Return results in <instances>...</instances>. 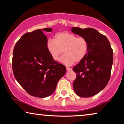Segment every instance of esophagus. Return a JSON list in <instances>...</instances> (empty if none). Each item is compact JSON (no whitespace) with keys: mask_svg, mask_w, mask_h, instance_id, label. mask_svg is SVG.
<instances>
[{"mask_svg":"<svg viewBox=\"0 0 124 124\" xmlns=\"http://www.w3.org/2000/svg\"><path fill=\"white\" fill-rule=\"evenodd\" d=\"M67 71H71V70H72V69L70 68H67Z\"/></svg>","mask_w":124,"mask_h":124,"instance_id":"obj_1","label":"esophagus"}]
</instances>
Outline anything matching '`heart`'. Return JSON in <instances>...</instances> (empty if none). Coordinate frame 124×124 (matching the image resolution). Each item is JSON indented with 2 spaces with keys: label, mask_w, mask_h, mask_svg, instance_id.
<instances>
[{
  "label": "heart",
  "mask_w": 124,
  "mask_h": 124,
  "mask_svg": "<svg viewBox=\"0 0 124 124\" xmlns=\"http://www.w3.org/2000/svg\"><path fill=\"white\" fill-rule=\"evenodd\" d=\"M47 47L55 61L60 60L64 50L65 55L62 57V62L69 66L74 62H79L85 58L88 51V42L84 37H77L68 32H60L55 35V39L48 40Z\"/></svg>",
  "instance_id": "heart-1"
}]
</instances>
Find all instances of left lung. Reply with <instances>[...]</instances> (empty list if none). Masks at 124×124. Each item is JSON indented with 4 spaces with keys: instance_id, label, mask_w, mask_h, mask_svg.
I'll return each mask as SVG.
<instances>
[{
    "instance_id": "left-lung-1",
    "label": "left lung",
    "mask_w": 124,
    "mask_h": 124,
    "mask_svg": "<svg viewBox=\"0 0 124 124\" xmlns=\"http://www.w3.org/2000/svg\"><path fill=\"white\" fill-rule=\"evenodd\" d=\"M71 31L88 42L86 56L73 68L77 73L74 90L80 97H90L104 89L109 80L113 50L107 38L96 29L73 27Z\"/></svg>"
}]
</instances>
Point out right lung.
Here are the masks:
<instances>
[{
    "label": "right lung",
    "instance_id": "right-lung-1",
    "mask_svg": "<svg viewBox=\"0 0 124 124\" xmlns=\"http://www.w3.org/2000/svg\"><path fill=\"white\" fill-rule=\"evenodd\" d=\"M43 31L51 32L52 29H40L25 33L16 43L13 51L15 78L29 94L38 98L51 95L67 71L65 66L52 59Z\"/></svg>",
    "mask_w": 124,
    "mask_h": 124
}]
</instances>
